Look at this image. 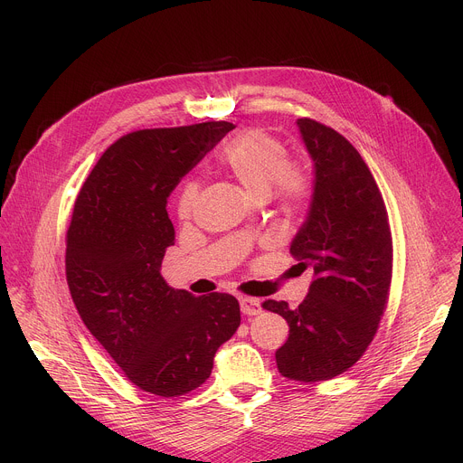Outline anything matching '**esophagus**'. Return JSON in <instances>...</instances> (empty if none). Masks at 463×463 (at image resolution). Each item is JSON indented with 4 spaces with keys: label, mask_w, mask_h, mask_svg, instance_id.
I'll return each instance as SVG.
<instances>
[{
    "label": "esophagus",
    "mask_w": 463,
    "mask_h": 463,
    "mask_svg": "<svg viewBox=\"0 0 463 463\" xmlns=\"http://www.w3.org/2000/svg\"><path fill=\"white\" fill-rule=\"evenodd\" d=\"M240 307H241V313H243V315H249V317L261 313L260 300H258V298H252V297H241V298H240Z\"/></svg>",
    "instance_id": "1"
}]
</instances>
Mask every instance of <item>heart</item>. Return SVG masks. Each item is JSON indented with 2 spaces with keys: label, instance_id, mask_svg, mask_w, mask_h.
<instances>
[{
  "label": "heart",
  "instance_id": "obj_1",
  "mask_svg": "<svg viewBox=\"0 0 463 463\" xmlns=\"http://www.w3.org/2000/svg\"><path fill=\"white\" fill-rule=\"evenodd\" d=\"M220 166L231 174L252 197L268 194L284 213H298L311 202L313 179L304 165L288 159L284 143L258 128L245 129L220 152ZM200 184L186 181L177 195V214L190 220L195 209Z\"/></svg>",
  "mask_w": 463,
  "mask_h": 463
}]
</instances>
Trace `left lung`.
I'll return each mask as SVG.
<instances>
[{
    "label": "left lung",
    "mask_w": 463,
    "mask_h": 463,
    "mask_svg": "<svg viewBox=\"0 0 463 463\" xmlns=\"http://www.w3.org/2000/svg\"><path fill=\"white\" fill-rule=\"evenodd\" d=\"M297 124L315 163V188L289 252L315 280L298 307L284 300L261 307L289 324L275 354L279 372L317 383L352 368L373 341L390 297L393 249L384 200L361 154L334 128L307 117Z\"/></svg>",
    "instance_id": "left-lung-1"
}]
</instances>
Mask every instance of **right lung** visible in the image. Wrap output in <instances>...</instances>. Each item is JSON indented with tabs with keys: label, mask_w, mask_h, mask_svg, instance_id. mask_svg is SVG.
Wrapping results in <instances>:
<instances>
[{
	"label": "right lung",
	"mask_w": 463,
	"mask_h": 463,
	"mask_svg": "<svg viewBox=\"0 0 463 463\" xmlns=\"http://www.w3.org/2000/svg\"><path fill=\"white\" fill-rule=\"evenodd\" d=\"M232 128L213 120L120 137L82 184L65 236V279L82 322L124 377L161 398L202 386L240 326L232 295L194 297L159 273L175 240L168 195Z\"/></svg>",
	"instance_id": "obj_1"
}]
</instances>
